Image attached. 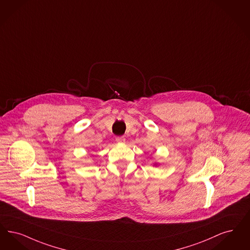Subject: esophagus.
<instances>
[{
    "label": "esophagus",
    "mask_w": 250,
    "mask_h": 250,
    "mask_svg": "<svg viewBox=\"0 0 250 250\" xmlns=\"http://www.w3.org/2000/svg\"><path fill=\"white\" fill-rule=\"evenodd\" d=\"M116 141L119 142V143H123V142L125 141V137H123V136H122V137H117V138H116Z\"/></svg>",
    "instance_id": "esophagus-1"
}]
</instances>
